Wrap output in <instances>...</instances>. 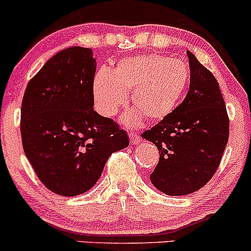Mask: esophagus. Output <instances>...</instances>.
<instances>
[{
	"label": "esophagus",
	"mask_w": 251,
	"mask_h": 251,
	"mask_svg": "<svg viewBox=\"0 0 251 251\" xmlns=\"http://www.w3.org/2000/svg\"><path fill=\"white\" fill-rule=\"evenodd\" d=\"M128 137H130V142L132 144H138L140 142V137L137 133H130V136Z\"/></svg>",
	"instance_id": "34e87169"
}]
</instances>
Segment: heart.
Instances as JSON below:
<instances>
[{"label": "heart", "mask_w": 251, "mask_h": 251, "mask_svg": "<svg viewBox=\"0 0 251 251\" xmlns=\"http://www.w3.org/2000/svg\"><path fill=\"white\" fill-rule=\"evenodd\" d=\"M189 69L183 60L159 54L126 58L112 71L101 69L93 81L95 102L106 117H113L127 102L131 92L134 111L127 113V125L143 118L159 121L175 111L186 92Z\"/></svg>", "instance_id": "heart-1"}]
</instances>
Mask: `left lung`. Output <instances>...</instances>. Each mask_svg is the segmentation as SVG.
<instances>
[{"mask_svg": "<svg viewBox=\"0 0 251 251\" xmlns=\"http://www.w3.org/2000/svg\"><path fill=\"white\" fill-rule=\"evenodd\" d=\"M189 90L167 118L142 137L159 151L151 183L167 195L191 194L205 186L218 169L228 140L230 121L213 74L187 51Z\"/></svg>", "mask_w": 251, "mask_h": 251, "instance_id": "obj_1", "label": "left lung"}]
</instances>
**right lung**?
I'll use <instances>...</instances> for the list:
<instances>
[{
	"instance_id": "1",
	"label": "right lung",
	"mask_w": 251,
	"mask_h": 251,
	"mask_svg": "<svg viewBox=\"0 0 251 251\" xmlns=\"http://www.w3.org/2000/svg\"><path fill=\"white\" fill-rule=\"evenodd\" d=\"M95 71L92 50L73 46L49 59L25 90V155L44 186L63 197L89 191L108 157L130 144L115 121L93 108Z\"/></svg>"
}]
</instances>
